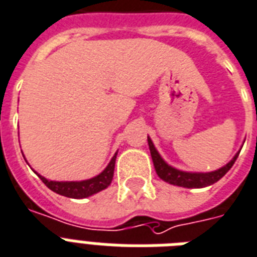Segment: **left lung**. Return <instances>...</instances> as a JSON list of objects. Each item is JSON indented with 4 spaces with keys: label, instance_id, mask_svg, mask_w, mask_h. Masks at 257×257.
I'll return each mask as SVG.
<instances>
[{
    "label": "left lung",
    "instance_id": "left-lung-1",
    "mask_svg": "<svg viewBox=\"0 0 257 257\" xmlns=\"http://www.w3.org/2000/svg\"><path fill=\"white\" fill-rule=\"evenodd\" d=\"M147 141H149L150 153H151L154 167H155V171H157L158 176H159L162 180H164L166 183L174 184V186L178 187H184V188H203V187L211 186V184L216 183L217 180H220L221 178L229 171V168L232 167L240 153L239 150V151L235 154V157H233L228 163L224 164L223 167L217 168L215 171L191 172L183 171V170H178V168L170 166V164L161 157V154L158 153V150L155 149V146H154L153 141H151L150 137H147Z\"/></svg>",
    "mask_w": 257,
    "mask_h": 257
}]
</instances>
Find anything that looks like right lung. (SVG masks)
Segmentation results:
<instances>
[{
  "mask_svg": "<svg viewBox=\"0 0 257 257\" xmlns=\"http://www.w3.org/2000/svg\"><path fill=\"white\" fill-rule=\"evenodd\" d=\"M116 155H118V151L114 154V157L111 158V161L106 166L103 171L98 174L96 176H94V178H90V179L86 180L58 182V180L46 179L45 176L40 175L38 172H36V174L46 184L47 188H50L51 191H54V192L62 195V196L73 199L89 198L91 195L96 194V192H99V191L104 190V188H107L111 184L112 176H114V168H115Z\"/></svg>",
  "mask_w": 257,
  "mask_h": 257,
  "instance_id": "add662e5",
  "label": "right lung"
}]
</instances>
